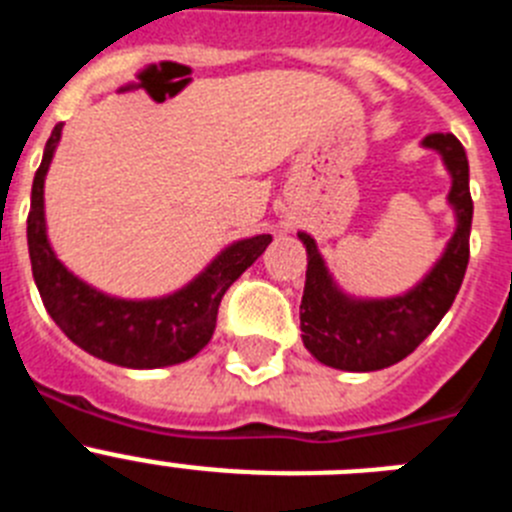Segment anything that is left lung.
Returning <instances> with one entry per match:
<instances>
[{"label":"left lung","mask_w":512,"mask_h":512,"mask_svg":"<svg viewBox=\"0 0 512 512\" xmlns=\"http://www.w3.org/2000/svg\"><path fill=\"white\" fill-rule=\"evenodd\" d=\"M423 146L441 153L451 174L449 202L456 210V230L438 264L418 287L390 300H351L333 284L315 241L300 233L307 248L300 328L305 348L320 364L346 372H377L397 364L431 336L459 295L469 264L474 212L467 151L451 133L425 135Z\"/></svg>","instance_id":"8db88e82"}]
</instances>
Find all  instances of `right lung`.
Segmentation results:
<instances>
[{"mask_svg": "<svg viewBox=\"0 0 512 512\" xmlns=\"http://www.w3.org/2000/svg\"><path fill=\"white\" fill-rule=\"evenodd\" d=\"M61 128L58 122L45 143L27 215L30 264L45 310L76 346L110 364L156 369L192 359L212 338L217 307L228 287L266 251L271 235H253L233 243L194 282L161 300H117L102 295L56 259L45 235L43 184L61 140Z\"/></svg>", "mask_w": 512, "mask_h": 512, "instance_id": "add662e5", "label": "right lung"}]
</instances>
